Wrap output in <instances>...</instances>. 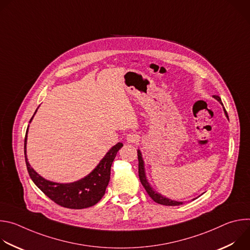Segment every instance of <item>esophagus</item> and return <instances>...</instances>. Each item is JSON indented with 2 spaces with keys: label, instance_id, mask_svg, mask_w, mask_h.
Segmentation results:
<instances>
[{
  "label": "esophagus",
  "instance_id": "esophagus-1",
  "mask_svg": "<svg viewBox=\"0 0 250 250\" xmlns=\"http://www.w3.org/2000/svg\"><path fill=\"white\" fill-rule=\"evenodd\" d=\"M126 140L128 142H131V144H136V142L139 140V136L137 133L134 132H130L126 135Z\"/></svg>",
  "mask_w": 250,
  "mask_h": 250
}]
</instances>
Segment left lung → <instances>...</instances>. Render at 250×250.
Masks as SVG:
<instances>
[{
    "label": "left lung",
    "instance_id": "8db88e82",
    "mask_svg": "<svg viewBox=\"0 0 250 250\" xmlns=\"http://www.w3.org/2000/svg\"><path fill=\"white\" fill-rule=\"evenodd\" d=\"M213 98L217 99L219 102L222 103V100L219 96H213ZM225 113L228 117V114H227V111L225 110ZM229 118V117H228ZM137 156H138V176H139V180L142 184V186L145 187L146 191L147 192V194L149 195V197L154 201L156 202L157 204H160V205H164V206H180L182 205L183 203L182 202H176V201H172L170 199H167L165 197H163L162 195L158 194L156 191H154L151 186L149 185V183L147 182L146 180V172H145V166H144V160H142V157H141V153L139 150H137Z\"/></svg>",
    "mask_w": 250,
    "mask_h": 250
}]
</instances>
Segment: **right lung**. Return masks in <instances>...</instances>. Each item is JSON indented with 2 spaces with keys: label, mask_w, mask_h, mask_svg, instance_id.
Returning a JSON list of instances; mask_svg holds the SVG:
<instances>
[{
  "label": "right lung",
  "mask_w": 250,
  "mask_h": 250,
  "mask_svg": "<svg viewBox=\"0 0 250 250\" xmlns=\"http://www.w3.org/2000/svg\"><path fill=\"white\" fill-rule=\"evenodd\" d=\"M37 112V111H35ZM35 114V113H34ZM33 118V117H32ZM30 119L29 123L31 122ZM27 133V129H26ZM26 133L24 137V158L27 172L33 183L37 185L55 204L68 208H84L96 205L104 195L111 178V166L118 151L123 147L119 142L113 146L98 166L83 179L69 184H59L45 180L29 165L26 158Z\"/></svg>",
  "instance_id": "obj_1"
}]
</instances>
